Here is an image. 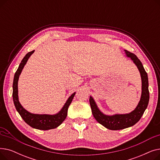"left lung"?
Segmentation results:
<instances>
[{"label":"left lung","mask_w":160,"mask_h":160,"mask_svg":"<svg viewBox=\"0 0 160 160\" xmlns=\"http://www.w3.org/2000/svg\"><path fill=\"white\" fill-rule=\"evenodd\" d=\"M124 51L127 56L130 58L133 63L136 65L141 74L142 81V93L140 101L136 108L128 114H117L112 116L106 115L98 110L93 98L91 97L89 98V103L92 113H93L95 119L98 122L103 125L104 127L112 130H117L128 128L137 123L141 118L142 115H143L149 101L148 80L147 73L136 55L128 51L127 50H125Z\"/></svg>","instance_id":"obj_1"}]
</instances>
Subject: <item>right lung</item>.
Segmentation results:
<instances>
[{
    "mask_svg": "<svg viewBox=\"0 0 160 160\" xmlns=\"http://www.w3.org/2000/svg\"><path fill=\"white\" fill-rule=\"evenodd\" d=\"M34 50L28 52L21 61L18 70L15 72L13 82V100L17 111L19 112L24 122L31 127L42 130L54 129L60 126L65 119L67 115V110L71 104L76 93H74L67 100L61 111L56 115H38L28 112L21 105L18 99V83L19 75L23 69L24 65L27 62L30 56L33 53Z\"/></svg>",
    "mask_w": 160,
    "mask_h": 160,
    "instance_id": "add662e5",
    "label": "right lung"
}]
</instances>
